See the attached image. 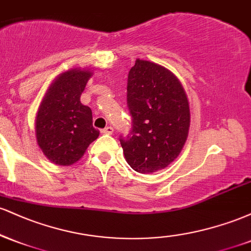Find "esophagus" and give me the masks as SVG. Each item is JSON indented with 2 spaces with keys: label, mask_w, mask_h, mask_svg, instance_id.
Returning a JSON list of instances; mask_svg holds the SVG:
<instances>
[{
  "label": "esophagus",
  "mask_w": 251,
  "mask_h": 251,
  "mask_svg": "<svg viewBox=\"0 0 251 251\" xmlns=\"http://www.w3.org/2000/svg\"><path fill=\"white\" fill-rule=\"evenodd\" d=\"M100 132H101L102 134H112V133H113V127H111V126H107V127L102 128Z\"/></svg>",
  "instance_id": "esophagus-1"
}]
</instances>
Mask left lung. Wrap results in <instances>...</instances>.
<instances>
[{"mask_svg": "<svg viewBox=\"0 0 251 251\" xmlns=\"http://www.w3.org/2000/svg\"><path fill=\"white\" fill-rule=\"evenodd\" d=\"M127 106L132 129L120 138L126 162L139 174L165 169L189 134V101L179 80L158 63L137 59L128 73Z\"/></svg>", "mask_w": 251, "mask_h": 251, "instance_id": "8db88e82", "label": "left lung"}]
</instances>
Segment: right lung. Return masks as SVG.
Returning a JSON list of instances; mask_svg holds the SVG:
<instances>
[{
    "label": "right lung",
    "instance_id": "1",
    "mask_svg": "<svg viewBox=\"0 0 251 251\" xmlns=\"http://www.w3.org/2000/svg\"><path fill=\"white\" fill-rule=\"evenodd\" d=\"M88 70L63 72L51 82L40 103L35 120L36 142L43 154L56 165L76 163L99 137L92 111L80 97L92 76Z\"/></svg>",
    "mask_w": 251,
    "mask_h": 251
}]
</instances>
